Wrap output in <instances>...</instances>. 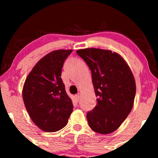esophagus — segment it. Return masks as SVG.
Instances as JSON below:
<instances>
[{
	"label": "esophagus",
	"instance_id": "1",
	"mask_svg": "<svg viewBox=\"0 0 158 158\" xmlns=\"http://www.w3.org/2000/svg\"><path fill=\"white\" fill-rule=\"evenodd\" d=\"M74 99H75L76 102H79V95H75V97H74Z\"/></svg>",
	"mask_w": 158,
	"mask_h": 158
}]
</instances>
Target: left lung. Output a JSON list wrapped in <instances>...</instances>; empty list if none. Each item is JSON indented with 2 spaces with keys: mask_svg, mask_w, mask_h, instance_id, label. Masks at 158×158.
I'll return each mask as SVG.
<instances>
[{
  "mask_svg": "<svg viewBox=\"0 0 158 158\" xmlns=\"http://www.w3.org/2000/svg\"><path fill=\"white\" fill-rule=\"evenodd\" d=\"M77 53L91 70L97 106L87 113L88 124L99 134L117 129L132 109L136 94L135 78L129 67L117 52L96 48Z\"/></svg>",
  "mask_w": 158,
  "mask_h": 158,
  "instance_id": "1",
  "label": "left lung"
}]
</instances>
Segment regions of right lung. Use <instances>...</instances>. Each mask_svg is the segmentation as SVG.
<instances>
[{"instance_id": "add662e5", "label": "right lung", "mask_w": 158, "mask_h": 158, "mask_svg": "<svg viewBox=\"0 0 158 158\" xmlns=\"http://www.w3.org/2000/svg\"><path fill=\"white\" fill-rule=\"evenodd\" d=\"M72 50L52 51L32 68L23 88V99L33 123L41 130L55 132L68 123L71 99L61 79V69Z\"/></svg>"}]
</instances>
